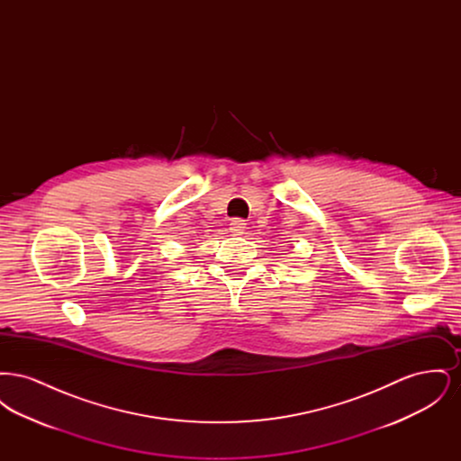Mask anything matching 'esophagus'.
Listing matches in <instances>:
<instances>
[{
  "label": "esophagus",
  "instance_id": "34e87169",
  "mask_svg": "<svg viewBox=\"0 0 461 461\" xmlns=\"http://www.w3.org/2000/svg\"><path fill=\"white\" fill-rule=\"evenodd\" d=\"M245 228H247V222L243 220H233L230 222V231L233 235H243Z\"/></svg>",
  "mask_w": 461,
  "mask_h": 461
}]
</instances>
